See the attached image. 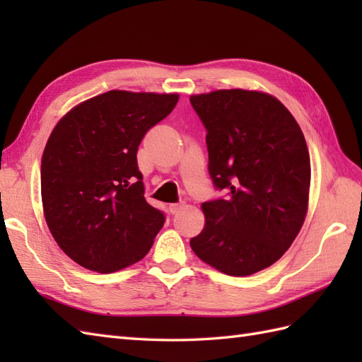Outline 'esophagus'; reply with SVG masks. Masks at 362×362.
Returning <instances> with one entry per match:
<instances>
[{
    "label": "esophagus",
    "mask_w": 362,
    "mask_h": 362,
    "mask_svg": "<svg viewBox=\"0 0 362 362\" xmlns=\"http://www.w3.org/2000/svg\"><path fill=\"white\" fill-rule=\"evenodd\" d=\"M185 206H187V204H185V202L171 204V205H169V211H171L173 214H177V213H180L183 209H185Z\"/></svg>",
    "instance_id": "esophagus-1"
}]
</instances>
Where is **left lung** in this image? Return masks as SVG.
Masks as SVG:
<instances>
[{
	"mask_svg": "<svg viewBox=\"0 0 362 362\" xmlns=\"http://www.w3.org/2000/svg\"><path fill=\"white\" fill-rule=\"evenodd\" d=\"M189 101L206 129L214 187L227 193L202 204L205 226L191 249L222 274L263 271L291 247L308 213L311 163L302 129L264 91L214 90Z\"/></svg>",
	"mask_w": 362,
	"mask_h": 362,
	"instance_id": "left-lung-1",
	"label": "left lung"
}]
</instances>
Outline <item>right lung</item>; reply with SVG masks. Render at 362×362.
Returning <instances> with one entry per match:
<instances>
[{
	"label": "right lung",
	"instance_id": "1",
	"mask_svg": "<svg viewBox=\"0 0 362 362\" xmlns=\"http://www.w3.org/2000/svg\"><path fill=\"white\" fill-rule=\"evenodd\" d=\"M179 93L110 90L65 113L42 157V205L57 245L79 266L112 274L146 257L165 216L144 197L136 151Z\"/></svg>",
	"mask_w": 362,
	"mask_h": 362
}]
</instances>
